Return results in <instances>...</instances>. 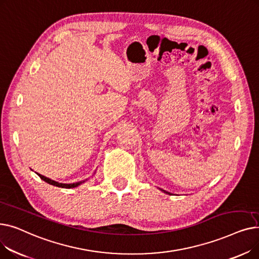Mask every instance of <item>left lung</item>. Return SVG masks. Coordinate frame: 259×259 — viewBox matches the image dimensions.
<instances>
[{
    "mask_svg": "<svg viewBox=\"0 0 259 259\" xmlns=\"http://www.w3.org/2000/svg\"><path fill=\"white\" fill-rule=\"evenodd\" d=\"M159 190H161V191L164 192V193H166V194H171L170 192H168V191H165V190H162V189H159Z\"/></svg>",
    "mask_w": 259,
    "mask_h": 259,
    "instance_id": "obj_1",
    "label": "left lung"
}]
</instances>
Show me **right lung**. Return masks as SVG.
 <instances>
[{
  "mask_svg": "<svg viewBox=\"0 0 259 259\" xmlns=\"http://www.w3.org/2000/svg\"><path fill=\"white\" fill-rule=\"evenodd\" d=\"M40 179H42L43 181H45L46 183H48L49 185H52V186H56V187H60V188H66V189H70V188H75V187H77V186H79V185H81V184H84L87 180H85V181H80V182H77V183H73V184H63V183H59V182H56V181H53V180H51V179H48V178H46V176H44V175H42V174H39V173H36Z\"/></svg>",
  "mask_w": 259,
  "mask_h": 259,
  "instance_id": "right-lung-1",
  "label": "right lung"
}]
</instances>
